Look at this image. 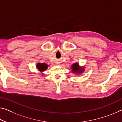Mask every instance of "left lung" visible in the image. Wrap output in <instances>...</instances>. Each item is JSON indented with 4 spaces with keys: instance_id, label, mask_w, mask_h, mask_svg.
<instances>
[{
    "instance_id": "8db88e82",
    "label": "left lung",
    "mask_w": 122,
    "mask_h": 122,
    "mask_svg": "<svg viewBox=\"0 0 122 122\" xmlns=\"http://www.w3.org/2000/svg\"><path fill=\"white\" fill-rule=\"evenodd\" d=\"M71 68L72 69V72L76 74H81L84 71V67L80 66L78 63L73 64Z\"/></svg>"
}]
</instances>
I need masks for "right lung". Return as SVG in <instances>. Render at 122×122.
I'll return each mask as SVG.
<instances>
[{
	"instance_id": "add662e5",
	"label": "right lung",
	"mask_w": 122,
	"mask_h": 122,
	"mask_svg": "<svg viewBox=\"0 0 122 122\" xmlns=\"http://www.w3.org/2000/svg\"><path fill=\"white\" fill-rule=\"evenodd\" d=\"M37 69L40 71V72H43L45 70H46L48 67V65L46 64L45 63H38L36 64Z\"/></svg>"
}]
</instances>
